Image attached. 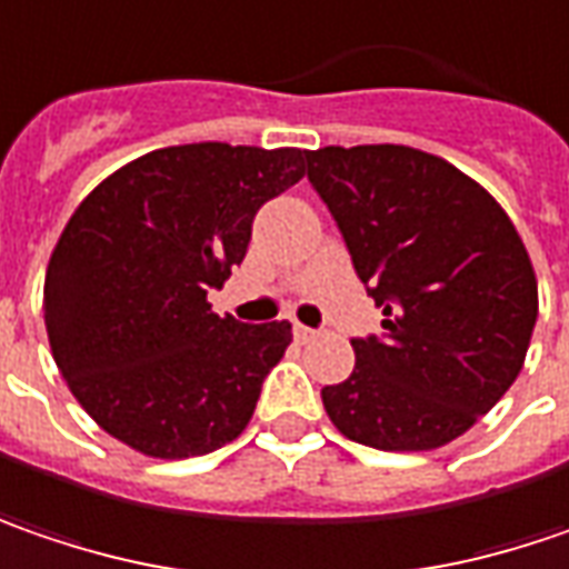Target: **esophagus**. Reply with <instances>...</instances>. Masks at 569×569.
<instances>
[{"label": "esophagus", "mask_w": 569, "mask_h": 569, "mask_svg": "<svg viewBox=\"0 0 569 569\" xmlns=\"http://www.w3.org/2000/svg\"><path fill=\"white\" fill-rule=\"evenodd\" d=\"M313 336H317V329L303 327V323H295V339H298V342H310Z\"/></svg>", "instance_id": "1"}]
</instances>
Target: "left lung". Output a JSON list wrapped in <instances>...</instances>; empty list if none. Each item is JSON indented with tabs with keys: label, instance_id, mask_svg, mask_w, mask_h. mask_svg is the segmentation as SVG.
<instances>
[{
	"label": "left lung",
	"instance_id": "obj_1",
	"mask_svg": "<svg viewBox=\"0 0 569 569\" xmlns=\"http://www.w3.org/2000/svg\"><path fill=\"white\" fill-rule=\"evenodd\" d=\"M381 336L352 339L356 371L323 387L346 439L429 451L465 436L522 371L538 281L512 220L451 162L397 143L307 150Z\"/></svg>",
	"mask_w": 569,
	"mask_h": 569
}]
</instances>
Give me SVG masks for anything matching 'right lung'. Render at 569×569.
<instances>
[{
	"mask_svg": "<svg viewBox=\"0 0 569 569\" xmlns=\"http://www.w3.org/2000/svg\"><path fill=\"white\" fill-rule=\"evenodd\" d=\"M295 147L186 143L133 159L70 217L43 278V323L72 397L150 458L233 441L291 323L217 317L208 291L246 259L259 208L298 186Z\"/></svg>",
	"mask_w": 569,
	"mask_h": 569,
	"instance_id": "right-lung-1",
	"label": "right lung"
}]
</instances>
